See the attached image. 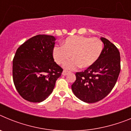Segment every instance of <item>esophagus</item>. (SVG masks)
<instances>
[{
	"label": "esophagus",
	"mask_w": 131,
	"mask_h": 131,
	"mask_svg": "<svg viewBox=\"0 0 131 131\" xmlns=\"http://www.w3.org/2000/svg\"><path fill=\"white\" fill-rule=\"evenodd\" d=\"M69 73V71H66V70H63V72H62V75H67Z\"/></svg>",
	"instance_id": "34e87169"
}]
</instances>
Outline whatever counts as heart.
Masks as SVG:
<instances>
[{"instance_id": "heart-1", "label": "heart", "mask_w": 131, "mask_h": 131, "mask_svg": "<svg viewBox=\"0 0 131 131\" xmlns=\"http://www.w3.org/2000/svg\"><path fill=\"white\" fill-rule=\"evenodd\" d=\"M104 45L100 39L84 36L74 35L66 38L62 47H56L53 50V57L59 65L72 57L64 64L67 69H73L77 67L88 68L92 66L100 58Z\"/></svg>"}]
</instances>
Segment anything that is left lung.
I'll use <instances>...</instances> for the list:
<instances>
[{"mask_svg":"<svg viewBox=\"0 0 131 131\" xmlns=\"http://www.w3.org/2000/svg\"><path fill=\"white\" fill-rule=\"evenodd\" d=\"M104 47L100 58L86 70L75 73L71 85L74 94L84 102L102 100L112 91L121 70L120 53L113 43L101 37Z\"/></svg>","mask_w":131,"mask_h":131,"instance_id":"left-lung-1","label":"left lung"}]
</instances>
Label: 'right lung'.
<instances>
[{
	"instance_id": "right-lung-1",
	"label": "right lung",
	"mask_w": 131,
	"mask_h": 131,
	"mask_svg": "<svg viewBox=\"0 0 131 131\" xmlns=\"http://www.w3.org/2000/svg\"><path fill=\"white\" fill-rule=\"evenodd\" d=\"M56 39L38 35L17 49L13 59L12 77L15 87L24 99L40 102L48 98L63 69L53 58Z\"/></svg>"
}]
</instances>
